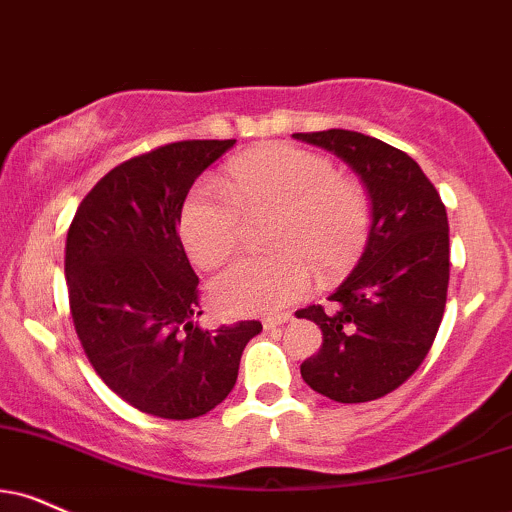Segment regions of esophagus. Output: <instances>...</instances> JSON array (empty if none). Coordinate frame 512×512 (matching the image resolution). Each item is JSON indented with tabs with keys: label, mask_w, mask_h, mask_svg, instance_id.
<instances>
[{
	"label": "esophagus",
	"mask_w": 512,
	"mask_h": 512,
	"mask_svg": "<svg viewBox=\"0 0 512 512\" xmlns=\"http://www.w3.org/2000/svg\"><path fill=\"white\" fill-rule=\"evenodd\" d=\"M288 319H291V315H288V312H283V315H276V317H264L262 319V326L267 331H272V329H276V326H281V324H286Z\"/></svg>",
	"instance_id": "obj_1"
}]
</instances>
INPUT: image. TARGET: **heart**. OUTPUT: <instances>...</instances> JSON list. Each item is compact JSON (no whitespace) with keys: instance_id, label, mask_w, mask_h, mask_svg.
Masks as SVG:
<instances>
[{"instance_id":"b5f03b06","label":"heart","mask_w":512,"mask_h":512,"mask_svg":"<svg viewBox=\"0 0 512 512\" xmlns=\"http://www.w3.org/2000/svg\"><path fill=\"white\" fill-rule=\"evenodd\" d=\"M226 190L200 183L178 217V233L197 267L224 264L245 217L274 212L267 257H243L212 281V300L229 315H274L312 286V270L336 281L357 262L372 229V202L353 176L322 155L264 145L226 166Z\"/></svg>"}]
</instances>
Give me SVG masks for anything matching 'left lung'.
Wrapping results in <instances>:
<instances>
[{
	"instance_id": "1",
	"label": "left lung",
	"mask_w": 512,
	"mask_h": 512,
	"mask_svg": "<svg viewBox=\"0 0 512 512\" xmlns=\"http://www.w3.org/2000/svg\"><path fill=\"white\" fill-rule=\"evenodd\" d=\"M293 138L341 157L372 202L353 274L329 307L295 312L322 329V348L300 365L305 384L336 403H367L405 384L439 331L451 272L446 207L420 164L384 140L343 128Z\"/></svg>"
}]
</instances>
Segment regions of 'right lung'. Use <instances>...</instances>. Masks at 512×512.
Segmentation results:
<instances>
[{
	"instance_id": "add662e5",
	"label": "right lung",
	"mask_w": 512,
	"mask_h": 512,
	"mask_svg": "<svg viewBox=\"0 0 512 512\" xmlns=\"http://www.w3.org/2000/svg\"><path fill=\"white\" fill-rule=\"evenodd\" d=\"M236 140H181L114 166L83 197L66 236L73 326L90 365L128 405L193 420L229 396L262 324L209 331L178 238L195 178Z\"/></svg>"
}]
</instances>
